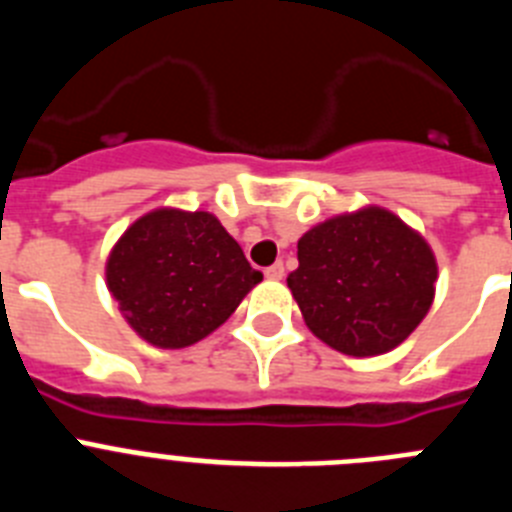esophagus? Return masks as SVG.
<instances>
[{
	"label": "esophagus",
	"instance_id": "esophagus-1",
	"mask_svg": "<svg viewBox=\"0 0 512 512\" xmlns=\"http://www.w3.org/2000/svg\"><path fill=\"white\" fill-rule=\"evenodd\" d=\"M264 274H266V279H274V282H279V279H284V264L282 261H277V264H271Z\"/></svg>",
	"mask_w": 512,
	"mask_h": 512
}]
</instances>
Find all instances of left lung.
Masks as SVG:
<instances>
[{"label": "left lung", "instance_id": "left-lung-1", "mask_svg": "<svg viewBox=\"0 0 512 512\" xmlns=\"http://www.w3.org/2000/svg\"><path fill=\"white\" fill-rule=\"evenodd\" d=\"M297 261L287 284L302 318L341 354H387L431 310L438 277L431 246L379 207L307 230Z\"/></svg>", "mask_w": 512, "mask_h": 512}]
</instances>
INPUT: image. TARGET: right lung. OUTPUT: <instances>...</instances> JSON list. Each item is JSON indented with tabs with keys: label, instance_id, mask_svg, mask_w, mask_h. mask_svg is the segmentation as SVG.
Wrapping results in <instances>:
<instances>
[{
	"label": "right lung",
	"instance_id": "right-lung-1",
	"mask_svg": "<svg viewBox=\"0 0 512 512\" xmlns=\"http://www.w3.org/2000/svg\"><path fill=\"white\" fill-rule=\"evenodd\" d=\"M261 279L210 212H148L107 259V287L122 315L158 348H184L210 336Z\"/></svg>",
	"mask_w": 512,
	"mask_h": 512
}]
</instances>
